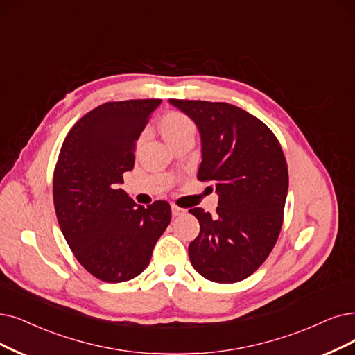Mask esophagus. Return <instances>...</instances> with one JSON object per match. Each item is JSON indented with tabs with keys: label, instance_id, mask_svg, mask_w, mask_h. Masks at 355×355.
Instances as JSON below:
<instances>
[{
	"label": "esophagus",
	"instance_id": "34e87169",
	"mask_svg": "<svg viewBox=\"0 0 355 355\" xmlns=\"http://www.w3.org/2000/svg\"><path fill=\"white\" fill-rule=\"evenodd\" d=\"M187 212V209H183V208H180V207H178V205H172V216L173 217H179V216H183Z\"/></svg>",
	"mask_w": 355,
	"mask_h": 355
}]
</instances>
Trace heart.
Returning <instances> with one entry per match:
<instances>
[{
	"instance_id": "1",
	"label": "heart",
	"mask_w": 355,
	"mask_h": 355,
	"mask_svg": "<svg viewBox=\"0 0 355 355\" xmlns=\"http://www.w3.org/2000/svg\"><path fill=\"white\" fill-rule=\"evenodd\" d=\"M192 121L179 112H170L162 119V134L166 141L173 139L179 135L193 132Z\"/></svg>"
}]
</instances>
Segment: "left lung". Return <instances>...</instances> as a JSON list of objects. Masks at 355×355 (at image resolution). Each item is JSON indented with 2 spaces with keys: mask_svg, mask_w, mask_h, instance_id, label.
<instances>
[{
  "mask_svg": "<svg viewBox=\"0 0 355 355\" xmlns=\"http://www.w3.org/2000/svg\"><path fill=\"white\" fill-rule=\"evenodd\" d=\"M168 102L200 131L198 179L211 180L218 195L216 217L189 209L200 221V234L188 249L191 263L209 281H242L263 263L281 232L288 191L284 153L262 121L237 106Z\"/></svg>",
  "mask_w": 355,
  "mask_h": 355,
  "instance_id": "obj_1",
  "label": "left lung"
}]
</instances>
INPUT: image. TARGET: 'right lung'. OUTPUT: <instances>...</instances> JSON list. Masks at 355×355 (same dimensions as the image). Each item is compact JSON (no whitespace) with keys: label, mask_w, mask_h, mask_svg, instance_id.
<instances>
[{"label":"right lung","mask_w":355,"mask_h":355,"mask_svg":"<svg viewBox=\"0 0 355 355\" xmlns=\"http://www.w3.org/2000/svg\"><path fill=\"white\" fill-rule=\"evenodd\" d=\"M160 98L109 102L68 132L53 173V204L77 261L96 278L123 282L148 266L170 223L166 201L147 208L119 188L134 168L135 141Z\"/></svg>","instance_id":"add662e5"}]
</instances>
